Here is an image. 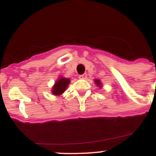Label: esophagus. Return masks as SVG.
I'll return each instance as SVG.
<instances>
[{
  "label": "esophagus",
  "mask_w": 156,
  "mask_h": 156,
  "mask_svg": "<svg viewBox=\"0 0 156 156\" xmlns=\"http://www.w3.org/2000/svg\"><path fill=\"white\" fill-rule=\"evenodd\" d=\"M79 78H80V79H86L87 74H83V75H80Z\"/></svg>",
  "instance_id": "34e87169"
}]
</instances>
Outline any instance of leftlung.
I'll return each mask as SVG.
<instances>
[{
    "mask_svg": "<svg viewBox=\"0 0 156 156\" xmlns=\"http://www.w3.org/2000/svg\"><path fill=\"white\" fill-rule=\"evenodd\" d=\"M94 81L95 84H96V85H97V86H98V87H99V88H101V87H102V83H101V82L100 80L95 79Z\"/></svg>",
    "mask_w": 156,
    "mask_h": 156,
    "instance_id": "8db88e82",
    "label": "left lung"
}]
</instances>
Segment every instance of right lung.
Listing matches in <instances>:
<instances>
[{
  "label": "right lung",
  "instance_id": "right-lung-1",
  "mask_svg": "<svg viewBox=\"0 0 156 156\" xmlns=\"http://www.w3.org/2000/svg\"><path fill=\"white\" fill-rule=\"evenodd\" d=\"M70 83V79L63 76H59L58 79L55 82V84L51 88L52 94L59 96L62 94L68 87Z\"/></svg>",
  "mask_w": 156,
  "mask_h": 156
}]
</instances>
